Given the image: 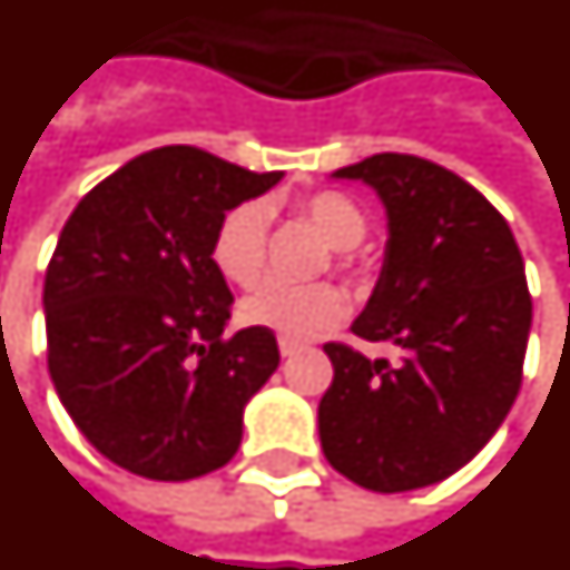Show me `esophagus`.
Masks as SVG:
<instances>
[{"label":"esophagus","mask_w":570,"mask_h":570,"mask_svg":"<svg viewBox=\"0 0 570 570\" xmlns=\"http://www.w3.org/2000/svg\"><path fill=\"white\" fill-rule=\"evenodd\" d=\"M277 347H281V356H296L298 350H302V344H296V341L281 338V344H277Z\"/></svg>","instance_id":"1"}]
</instances>
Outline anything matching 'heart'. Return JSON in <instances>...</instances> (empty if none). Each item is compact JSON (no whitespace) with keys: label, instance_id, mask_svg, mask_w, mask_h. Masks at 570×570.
Segmentation results:
<instances>
[{"label":"heart","instance_id":"b5f03b06","mask_svg":"<svg viewBox=\"0 0 570 570\" xmlns=\"http://www.w3.org/2000/svg\"><path fill=\"white\" fill-rule=\"evenodd\" d=\"M298 217L307 220L338 250V265H353V247L365 238L368 217L344 193H314L296 205ZM268 247V210L256 202L232 208L214 232L210 259L229 284L250 286L259 281ZM344 296L335 286H293L268 281L242 302L247 326L268 328L286 341H307L326 332L344 317Z\"/></svg>","mask_w":570,"mask_h":570}]
</instances>
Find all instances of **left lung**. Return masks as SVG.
<instances>
[{"instance_id":"left-lung-1","label":"left lung","mask_w":570,"mask_h":570,"mask_svg":"<svg viewBox=\"0 0 570 570\" xmlns=\"http://www.w3.org/2000/svg\"><path fill=\"white\" fill-rule=\"evenodd\" d=\"M332 178L368 184L386 208L381 277L350 328L399 360L323 347L335 377L320 444L365 489L432 487L478 456L520 392L532 328L520 247L478 189L420 156L374 154Z\"/></svg>"}]
</instances>
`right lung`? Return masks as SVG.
Instances as JSON below:
<instances>
[{
    "label": "right lung",
    "mask_w": 570,
    "mask_h": 570,
    "mask_svg": "<svg viewBox=\"0 0 570 570\" xmlns=\"http://www.w3.org/2000/svg\"><path fill=\"white\" fill-rule=\"evenodd\" d=\"M281 178L199 147H159L71 210L45 274L48 368L62 407L114 465L178 483L238 453L244 407L281 353L268 328L223 335L232 293L210 244L226 210Z\"/></svg>",
    "instance_id": "add662e5"
}]
</instances>
